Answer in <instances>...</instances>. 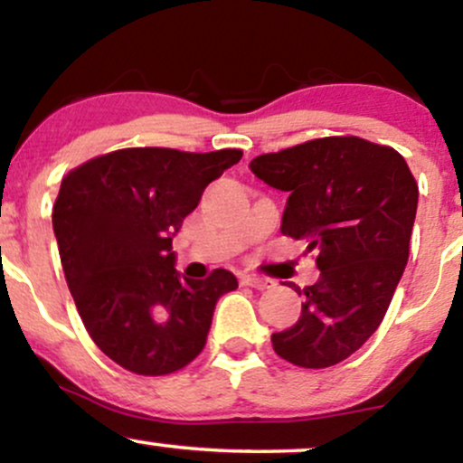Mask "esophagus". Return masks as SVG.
<instances>
[{
    "label": "esophagus",
    "instance_id": "34e87169",
    "mask_svg": "<svg viewBox=\"0 0 463 463\" xmlns=\"http://www.w3.org/2000/svg\"><path fill=\"white\" fill-rule=\"evenodd\" d=\"M241 283L254 287V289L263 291V289H272L276 285L272 279H263V276H254V274H243L241 276Z\"/></svg>",
    "mask_w": 463,
    "mask_h": 463
}]
</instances>
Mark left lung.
<instances>
[{"mask_svg": "<svg viewBox=\"0 0 463 463\" xmlns=\"http://www.w3.org/2000/svg\"><path fill=\"white\" fill-rule=\"evenodd\" d=\"M250 169L287 191L283 235L317 252L320 279L298 322L272 335L276 354L300 368H328L383 322L409 259L418 184L394 147L359 137H326L263 154Z\"/></svg>", "mask_w": 463, "mask_h": 463, "instance_id": "1", "label": "left lung"}]
</instances>
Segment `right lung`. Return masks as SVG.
<instances>
[{"instance_id":"obj_1","label":"right lung","mask_w":463,"mask_h":463,"mask_svg":"<svg viewBox=\"0 0 463 463\" xmlns=\"http://www.w3.org/2000/svg\"><path fill=\"white\" fill-rule=\"evenodd\" d=\"M241 156L128 147L62 178L52 226L69 291L93 342L121 368L172 374L204 348L217 300L237 279L228 269L184 279L172 239L206 184Z\"/></svg>"}]
</instances>
